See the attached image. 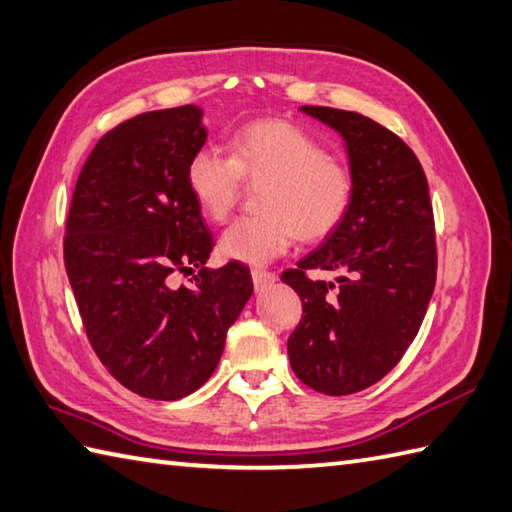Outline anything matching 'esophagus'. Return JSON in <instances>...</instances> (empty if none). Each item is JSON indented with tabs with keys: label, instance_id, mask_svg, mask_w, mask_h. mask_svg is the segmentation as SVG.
<instances>
[{
	"label": "esophagus",
	"instance_id": "esophagus-1",
	"mask_svg": "<svg viewBox=\"0 0 512 512\" xmlns=\"http://www.w3.org/2000/svg\"><path fill=\"white\" fill-rule=\"evenodd\" d=\"M252 280H254V289L263 291L276 283V274H271V271H265V269H254Z\"/></svg>",
	"mask_w": 512,
	"mask_h": 512
}]
</instances>
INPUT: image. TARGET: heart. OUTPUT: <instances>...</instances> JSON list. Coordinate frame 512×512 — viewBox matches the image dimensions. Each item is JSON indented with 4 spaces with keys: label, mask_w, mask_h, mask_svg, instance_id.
I'll list each match as a JSON object with an SVG mask.
<instances>
[{
    "label": "heart",
    "mask_w": 512,
    "mask_h": 512,
    "mask_svg": "<svg viewBox=\"0 0 512 512\" xmlns=\"http://www.w3.org/2000/svg\"><path fill=\"white\" fill-rule=\"evenodd\" d=\"M232 156L212 145L198 148L185 181L205 216L223 223L249 183H265L256 216H243L221 236V252L247 265H267L296 238L318 243L347 218L356 183L347 165L331 159L307 130L291 121L247 123L232 141Z\"/></svg>",
    "instance_id": "1"
}]
</instances>
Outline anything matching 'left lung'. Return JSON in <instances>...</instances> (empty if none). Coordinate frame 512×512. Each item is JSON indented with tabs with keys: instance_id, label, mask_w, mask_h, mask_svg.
I'll return each instance as SVG.
<instances>
[{
	"instance_id": "8db88e82",
	"label": "left lung",
	"mask_w": 512,
	"mask_h": 512,
	"mask_svg": "<svg viewBox=\"0 0 512 512\" xmlns=\"http://www.w3.org/2000/svg\"><path fill=\"white\" fill-rule=\"evenodd\" d=\"M300 110L340 132L356 192L336 232L280 276L302 300L287 351L307 387L349 395L382 380L420 331L437 274L429 183L384 125L338 108ZM309 268L338 270L339 283L311 281Z\"/></svg>"
}]
</instances>
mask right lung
<instances>
[{
  "mask_svg": "<svg viewBox=\"0 0 512 512\" xmlns=\"http://www.w3.org/2000/svg\"><path fill=\"white\" fill-rule=\"evenodd\" d=\"M203 110L143 112L103 134L72 192L64 260L83 329L125 389L179 400L214 373L254 291L243 263L207 269L214 238L185 181ZM199 271L192 286L176 273Z\"/></svg>",
  "mask_w": 512,
  "mask_h": 512,
  "instance_id": "add662e5",
  "label": "right lung"
}]
</instances>
